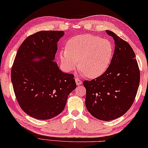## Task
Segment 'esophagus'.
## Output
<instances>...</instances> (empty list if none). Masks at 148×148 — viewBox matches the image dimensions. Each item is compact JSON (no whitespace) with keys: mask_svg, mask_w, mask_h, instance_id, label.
Instances as JSON below:
<instances>
[{"mask_svg":"<svg viewBox=\"0 0 148 148\" xmlns=\"http://www.w3.org/2000/svg\"><path fill=\"white\" fill-rule=\"evenodd\" d=\"M75 82H76L77 85H81L82 84V81L78 78H75Z\"/></svg>","mask_w":148,"mask_h":148,"instance_id":"1","label":"esophagus"}]
</instances>
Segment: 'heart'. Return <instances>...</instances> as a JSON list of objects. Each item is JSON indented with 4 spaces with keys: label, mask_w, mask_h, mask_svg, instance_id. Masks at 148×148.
<instances>
[{
    "label": "heart",
    "mask_w": 148,
    "mask_h": 148,
    "mask_svg": "<svg viewBox=\"0 0 148 148\" xmlns=\"http://www.w3.org/2000/svg\"><path fill=\"white\" fill-rule=\"evenodd\" d=\"M113 47L110 40L90 35H81L67 41L66 50L60 54L62 64L67 71L79 69L90 79L104 73L110 64Z\"/></svg>",
    "instance_id": "b5f03b06"
}]
</instances>
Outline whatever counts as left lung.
<instances>
[{"label": "left lung", "instance_id": "1", "mask_svg": "<svg viewBox=\"0 0 148 148\" xmlns=\"http://www.w3.org/2000/svg\"><path fill=\"white\" fill-rule=\"evenodd\" d=\"M115 41L111 64L104 73L84 81L85 104L88 112L102 121L115 119L132 105L140 84V69L130 45L111 31H106Z\"/></svg>", "mask_w": 148, "mask_h": 148}]
</instances>
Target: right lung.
<instances>
[{
	"instance_id": "obj_1",
	"label": "right lung",
	"mask_w": 148,
	"mask_h": 148,
	"mask_svg": "<svg viewBox=\"0 0 148 148\" xmlns=\"http://www.w3.org/2000/svg\"><path fill=\"white\" fill-rule=\"evenodd\" d=\"M62 31H41L19 47L12 67L11 79L17 101L24 112L47 120L64 110L69 94L76 88L73 74L60 70L54 60ZM36 58L41 60L33 62Z\"/></svg>"
}]
</instances>
